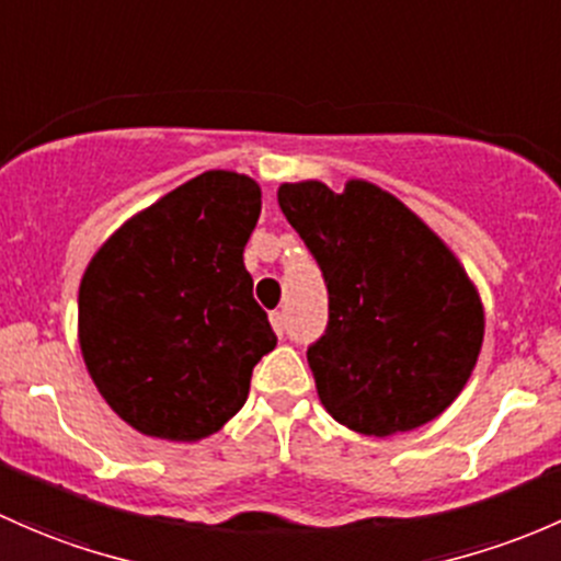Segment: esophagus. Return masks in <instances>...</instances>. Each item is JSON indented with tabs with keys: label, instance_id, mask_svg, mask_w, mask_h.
Instances as JSON below:
<instances>
[{
	"label": "esophagus",
	"instance_id": "34e87169",
	"mask_svg": "<svg viewBox=\"0 0 561 561\" xmlns=\"http://www.w3.org/2000/svg\"><path fill=\"white\" fill-rule=\"evenodd\" d=\"M270 323H273L275 334L283 337V329H286V323H283V313H278V310H275V313H270Z\"/></svg>",
	"mask_w": 561,
	"mask_h": 561
}]
</instances>
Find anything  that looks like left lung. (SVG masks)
<instances>
[{
  "mask_svg": "<svg viewBox=\"0 0 561 561\" xmlns=\"http://www.w3.org/2000/svg\"><path fill=\"white\" fill-rule=\"evenodd\" d=\"M278 205L319 262L327 334L308 348L321 405L359 435L391 437L443 413L483 345L478 286L440 234L375 183H280Z\"/></svg>",
  "mask_w": 561,
  "mask_h": 561,
  "instance_id": "8db88e82",
  "label": "left lung"
}]
</instances>
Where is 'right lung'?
<instances>
[{
	"label": "right lung",
	"mask_w": 561,
	"mask_h": 561,
	"mask_svg": "<svg viewBox=\"0 0 561 561\" xmlns=\"http://www.w3.org/2000/svg\"><path fill=\"white\" fill-rule=\"evenodd\" d=\"M259 213L253 178L207 170L126 218L91 256L80 354L131 430L196 443L245 405L253 367L278 343L242 264Z\"/></svg>",
	"instance_id": "1"
}]
</instances>
